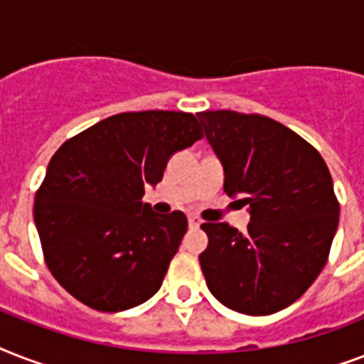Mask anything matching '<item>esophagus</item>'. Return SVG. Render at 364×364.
<instances>
[{
  "label": "esophagus",
  "instance_id": "1",
  "mask_svg": "<svg viewBox=\"0 0 364 364\" xmlns=\"http://www.w3.org/2000/svg\"><path fill=\"white\" fill-rule=\"evenodd\" d=\"M188 227H191V228H198L200 227L198 217H188Z\"/></svg>",
  "mask_w": 364,
  "mask_h": 364
}]
</instances>
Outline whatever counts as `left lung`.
<instances>
[{"mask_svg":"<svg viewBox=\"0 0 364 364\" xmlns=\"http://www.w3.org/2000/svg\"><path fill=\"white\" fill-rule=\"evenodd\" d=\"M198 121L225 168V193L251 213L245 234L228 223L202 225L208 289L240 314H276L327 264L340 213L331 171L316 147L270 117L223 109Z\"/></svg>","mask_w":364,"mask_h":364,"instance_id":"left-lung-1","label":"left lung"}]
</instances>
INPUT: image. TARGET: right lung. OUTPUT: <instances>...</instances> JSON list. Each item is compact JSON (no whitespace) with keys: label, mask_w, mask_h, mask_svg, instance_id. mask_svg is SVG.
Masks as SVG:
<instances>
[{"label":"right lung","mask_w":364,"mask_h":364,"mask_svg":"<svg viewBox=\"0 0 364 364\" xmlns=\"http://www.w3.org/2000/svg\"><path fill=\"white\" fill-rule=\"evenodd\" d=\"M204 136L193 113H119L70 137L36 193L43 259L68 293L98 311H122L162 285L187 232L183 211L143 204L168 159Z\"/></svg>","instance_id":"right-lung-1"}]
</instances>
